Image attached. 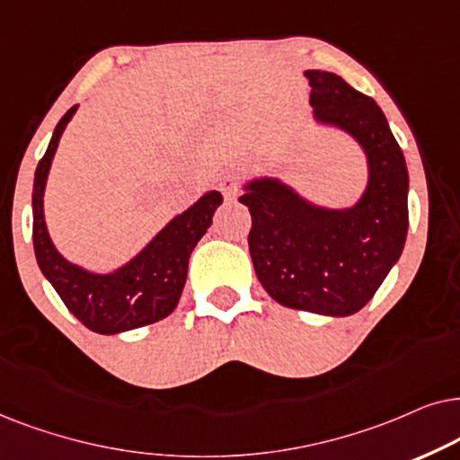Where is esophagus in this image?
<instances>
[{
	"instance_id": "obj_1",
	"label": "esophagus",
	"mask_w": 460,
	"mask_h": 460,
	"mask_svg": "<svg viewBox=\"0 0 460 460\" xmlns=\"http://www.w3.org/2000/svg\"><path fill=\"white\" fill-rule=\"evenodd\" d=\"M218 189H220V193H223L225 199H234L237 193V182L234 176H223L218 182Z\"/></svg>"
}]
</instances>
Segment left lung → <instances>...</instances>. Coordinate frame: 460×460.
<instances>
[{
	"label": "left lung",
	"instance_id": "8db88e82",
	"mask_svg": "<svg viewBox=\"0 0 460 460\" xmlns=\"http://www.w3.org/2000/svg\"><path fill=\"white\" fill-rule=\"evenodd\" d=\"M315 119L351 134L368 155L370 181L347 210L311 206L275 179L246 185L256 278L290 309L345 317L375 296L408 234V168L387 118L370 96L328 71H305Z\"/></svg>",
	"mask_w": 460,
	"mask_h": 460
}]
</instances>
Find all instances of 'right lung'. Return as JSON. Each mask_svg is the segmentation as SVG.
Here are the masks:
<instances>
[{"label": "right lung", "instance_id": "1", "mask_svg": "<svg viewBox=\"0 0 460 460\" xmlns=\"http://www.w3.org/2000/svg\"><path fill=\"white\" fill-rule=\"evenodd\" d=\"M77 107L58 121L50 145L40 159L33 182V248L41 273L63 298L66 309L98 334H118L168 317L179 305L187 281L189 256L212 225L214 210L223 204L218 191L206 193L170 220L149 246L115 273L98 275L71 265L57 252L44 220V189L50 164Z\"/></svg>", "mask_w": 460, "mask_h": 460}]
</instances>
